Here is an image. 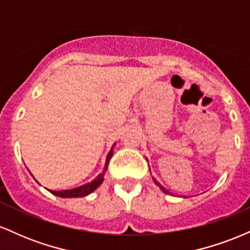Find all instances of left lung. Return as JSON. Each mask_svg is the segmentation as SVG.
Here are the masks:
<instances>
[{
	"label": "left lung",
	"mask_w": 250,
	"mask_h": 250,
	"mask_svg": "<svg viewBox=\"0 0 250 250\" xmlns=\"http://www.w3.org/2000/svg\"><path fill=\"white\" fill-rule=\"evenodd\" d=\"M153 180H154V182H155V183H156V185H157V186H159V187H160V188H161V189H162V190H163V191H165V193H166V194H169V193H168V191H167V190H166V189H165V188H163V187H162V186H161V185H160V183H159V182H157V181H156V180H155V179H153Z\"/></svg>",
	"instance_id": "8db88e82"
}]
</instances>
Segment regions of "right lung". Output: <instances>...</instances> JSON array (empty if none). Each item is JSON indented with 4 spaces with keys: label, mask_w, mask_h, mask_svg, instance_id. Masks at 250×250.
Masks as SVG:
<instances>
[{
    "label": "right lung",
    "mask_w": 250,
    "mask_h": 250,
    "mask_svg": "<svg viewBox=\"0 0 250 250\" xmlns=\"http://www.w3.org/2000/svg\"><path fill=\"white\" fill-rule=\"evenodd\" d=\"M111 155H113V151L110 150L107 156V161H105L104 170H103L95 180L91 181V182H89L84 186H81V187H77L75 189H69V190H59V191L50 190V193L56 195V196H60V197H82V196H85V195H89L90 193H93V191L95 190V189L102 183L103 176H104L105 171H107V169H108L109 160H110Z\"/></svg>",
    "instance_id": "obj_1"
}]
</instances>
